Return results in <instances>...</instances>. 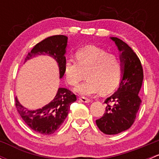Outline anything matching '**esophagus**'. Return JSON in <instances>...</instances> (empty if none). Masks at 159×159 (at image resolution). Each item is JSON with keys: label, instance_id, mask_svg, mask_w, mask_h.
Listing matches in <instances>:
<instances>
[{"label": "esophagus", "instance_id": "esophagus-1", "mask_svg": "<svg viewBox=\"0 0 159 159\" xmlns=\"http://www.w3.org/2000/svg\"><path fill=\"white\" fill-rule=\"evenodd\" d=\"M79 100L81 101V102H84V103H89V102H91V100H90L89 98H87L85 97H80Z\"/></svg>", "mask_w": 159, "mask_h": 159}]
</instances>
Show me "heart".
Wrapping results in <instances>:
<instances>
[{"mask_svg":"<svg viewBox=\"0 0 159 159\" xmlns=\"http://www.w3.org/2000/svg\"><path fill=\"white\" fill-rule=\"evenodd\" d=\"M76 62L67 60L64 73L68 84L76 86L86 73L87 81L78 85L75 91L91 95L101 91L108 94L117 89L122 74V65L116 55L94 45L81 48L75 53Z\"/></svg>","mask_w":159,"mask_h":159,"instance_id":"1","label":"heart"}]
</instances>
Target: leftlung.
Wrapping results in <instances>:
<instances>
[{
  "instance_id": "1",
  "label": "left lung",
  "mask_w": 159,
  "mask_h": 159,
  "mask_svg": "<svg viewBox=\"0 0 159 159\" xmlns=\"http://www.w3.org/2000/svg\"><path fill=\"white\" fill-rule=\"evenodd\" d=\"M110 38L121 52L122 76L119 88L105 100L108 105L103 116L96 120V124L105 134H116L129 129L134 123L142 103L139 93L144 75L140 60L133 50L119 38Z\"/></svg>"
}]
</instances>
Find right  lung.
Segmentation results:
<instances>
[{
    "label": "right lung",
    "mask_w": 159,
    "mask_h": 159,
    "mask_svg": "<svg viewBox=\"0 0 159 159\" xmlns=\"http://www.w3.org/2000/svg\"><path fill=\"white\" fill-rule=\"evenodd\" d=\"M68 37L54 35L38 43L30 51L25 61L37 55H48L57 61L60 78L64 76V65L66 61ZM77 100L76 95L70 90L59 88L54 99L48 105L36 110H29L20 104L15 98V105L19 115L25 123L34 131L42 134L55 132L65 121L69 112L70 106Z\"/></svg>",
    "instance_id": "1"
}]
</instances>
